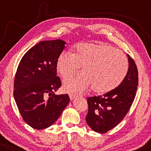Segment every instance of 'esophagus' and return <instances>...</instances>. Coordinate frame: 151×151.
<instances>
[{
    "instance_id": "34e87169",
    "label": "esophagus",
    "mask_w": 151,
    "mask_h": 151,
    "mask_svg": "<svg viewBox=\"0 0 151 151\" xmlns=\"http://www.w3.org/2000/svg\"><path fill=\"white\" fill-rule=\"evenodd\" d=\"M69 97H70V101H72V100H73V99H74V98L76 97V95H75V94H69Z\"/></svg>"
}]
</instances>
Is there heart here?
<instances>
[{
	"label": "heart",
	"mask_w": 151,
	"mask_h": 151,
	"mask_svg": "<svg viewBox=\"0 0 151 151\" xmlns=\"http://www.w3.org/2000/svg\"><path fill=\"white\" fill-rule=\"evenodd\" d=\"M83 72L63 81L66 92L82 94L93 88L98 93H107L123 81L128 70L127 57L121 50L108 44L81 43L73 52H63L57 61V70L63 78Z\"/></svg>",
	"instance_id": "b5f03b06"
}]
</instances>
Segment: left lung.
Segmentation results:
<instances>
[{
    "label": "left lung",
    "instance_id": "1",
    "mask_svg": "<svg viewBox=\"0 0 151 151\" xmlns=\"http://www.w3.org/2000/svg\"><path fill=\"white\" fill-rule=\"evenodd\" d=\"M128 70L123 81L112 91L88 98L86 120L94 131L106 133L119 124L130 110L138 86V71L134 60L128 55Z\"/></svg>",
    "mask_w": 151,
    "mask_h": 151
}]
</instances>
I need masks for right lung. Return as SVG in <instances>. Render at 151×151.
<instances>
[{"mask_svg":"<svg viewBox=\"0 0 151 151\" xmlns=\"http://www.w3.org/2000/svg\"><path fill=\"white\" fill-rule=\"evenodd\" d=\"M65 44L61 39L41 41L26 52L18 66L14 96L24 121L35 129L50 127L70 102L68 94L54 93L61 86L57 61Z\"/></svg>","mask_w":151,"mask_h":151,"instance_id":"add662e5","label":"right lung"}]
</instances>
